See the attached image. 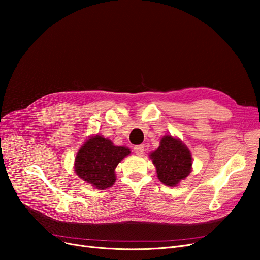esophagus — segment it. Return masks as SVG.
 Here are the masks:
<instances>
[{
    "label": "esophagus",
    "instance_id": "obj_1",
    "mask_svg": "<svg viewBox=\"0 0 260 260\" xmlns=\"http://www.w3.org/2000/svg\"><path fill=\"white\" fill-rule=\"evenodd\" d=\"M135 153L137 154V155H139V156H141L142 155L143 153H144V145H137V146H135Z\"/></svg>",
    "mask_w": 260,
    "mask_h": 260
}]
</instances>
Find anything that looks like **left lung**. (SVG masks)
<instances>
[{
	"mask_svg": "<svg viewBox=\"0 0 260 260\" xmlns=\"http://www.w3.org/2000/svg\"><path fill=\"white\" fill-rule=\"evenodd\" d=\"M149 158L156 167L157 177L168 186H176L192 170V156L180 139L165 136L158 148L151 153Z\"/></svg>",
	"mask_w": 260,
	"mask_h": 260,
	"instance_id": "left-lung-1",
	"label": "left lung"
}]
</instances>
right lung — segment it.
<instances>
[{"label": "right lung", "instance_id": "obj_1", "mask_svg": "<svg viewBox=\"0 0 260 260\" xmlns=\"http://www.w3.org/2000/svg\"><path fill=\"white\" fill-rule=\"evenodd\" d=\"M129 154L128 147L116 146L111 140L100 135L92 136L76 156L75 171L96 190H106L115 183L117 165Z\"/></svg>", "mask_w": 260, "mask_h": 260}]
</instances>
